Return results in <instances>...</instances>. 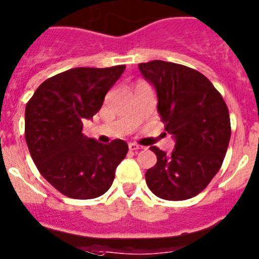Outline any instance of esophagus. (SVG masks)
Here are the masks:
<instances>
[{
  "mask_svg": "<svg viewBox=\"0 0 259 259\" xmlns=\"http://www.w3.org/2000/svg\"><path fill=\"white\" fill-rule=\"evenodd\" d=\"M129 150L130 151H139V150H143V146H139L137 143H129Z\"/></svg>",
  "mask_w": 259,
  "mask_h": 259,
  "instance_id": "34e87169",
  "label": "esophagus"
}]
</instances>
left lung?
Masks as SVG:
<instances>
[{
	"instance_id": "obj_1",
	"label": "left lung",
	"mask_w": 259,
	"mask_h": 259,
	"mask_svg": "<svg viewBox=\"0 0 259 259\" xmlns=\"http://www.w3.org/2000/svg\"><path fill=\"white\" fill-rule=\"evenodd\" d=\"M138 67L154 86L157 112L176 142L170 155L151 147L157 161L146 172L147 186L167 201L195 197L210 184L226 156L231 139L226 102L194 69L160 60Z\"/></svg>"
}]
</instances>
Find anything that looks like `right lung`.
<instances>
[{"label":"right lung","mask_w":259,"mask_h":259,"mask_svg":"<svg viewBox=\"0 0 259 259\" xmlns=\"http://www.w3.org/2000/svg\"><path fill=\"white\" fill-rule=\"evenodd\" d=\"M123 70V65L70 69L44 80L27 103L24 136L33 163L66 197L104 194L126 156L129 147L122 139L103 145L82 133L83 121L98 113Z\"/></svg>","instance_id":"1"}]
</instances>
